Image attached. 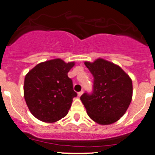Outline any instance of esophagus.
<instances>
[{
  "mask_svg": "<svg viewBox=\"0 0 155 155\" xmlns=\"http://www.w3.org/2000/svg\"><path fill=\"white\" fill-rule=\"evenodd\" d=\"M83 93H84V92H83V91H81V92H79V93H78V96H79V97H80V96H81V95L83 94Z\"/></svg>",
  "mask_w": 155,
  "mask_h": 155,
  "instance_id": "1",
  "label": "esophagus"
}]
</instances>
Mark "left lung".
<instances>
[{
	"instance_id": "obj_1",
	"label": "left lung",
	"mask_w": 155,
	"mask_h": 155,
	"mask_svg": "<svg viewBox=\"0 0 155 155\" xmlns=\"http://www.w3.org/2000/svg\"><path fill=\"white\" fill-rule=\"evenodd\" d=\"M84 64L94 78L93 93L81 96L87 114L102 125L117 121L131 102V78L120 66L101 58Z\"/></svg>"
}]
</instances>
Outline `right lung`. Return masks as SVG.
<instances>
[{
  "label": "right lung",
  "mask_w": 155,
  "mask_h": 155,
  "mask_svg": "<svg viewBox=\"0 0 155 155\" xmlns=\"http://www.w3.org/2000/svg\"><path fill=\"white\" fill-rule=\"evenodd\" d=\"M74 62L55 59L38 64L24 82V97L29 111L38 120L54 123L65 117L77 93L68 73Z\"/></svg>",
  "instance_id": "1"
}]
</instances>
